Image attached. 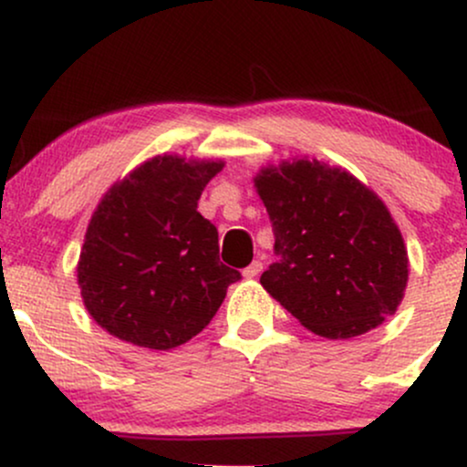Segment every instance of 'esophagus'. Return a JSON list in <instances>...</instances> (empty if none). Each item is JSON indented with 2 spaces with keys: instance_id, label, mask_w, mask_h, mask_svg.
<instances>
[{
  "instance_id": "1",
  "label": "esophagus",
  "mask_w": 467,
  "mask_h": 467,
  "mask_svg": "<svg viewBox=\"0 0 467 467\" xmlns=\"http://www.w3.org/2000/svg\"><path fill=\"white\" fill-rule=\"evenodd\" d=\"M261 270H264V264H261V261H252V264L244 270V276L245 278H254V276L261 275Z\"/></svg>"
}]
</instances>
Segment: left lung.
Segmentation results:
<instances>
[{
  "mask_svg": "<svg viewBox=\"0 0 467 467\" xmlns=\"http://www.w3.org/2000/svg\"><path fill=\"white\" fill-rule=\"evenodd\" d=\"M275 230L276 261L261 285L314 334L345 340L395 314L409 281L398 223L371 189L318 160L267 166L254 178Z\"/></svg>",
  "mask_w": 467,
  "mask_h": 467,
  "instance_id": "1",
  "label": "left lung"
}]
</instances>
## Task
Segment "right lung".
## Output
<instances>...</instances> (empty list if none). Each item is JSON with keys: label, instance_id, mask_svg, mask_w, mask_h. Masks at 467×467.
<instances>
[{"label": "right lung", "instance_id": "right-lung-1", "mask_svg": "<svg viewBox=\"0 0 467 467\" xmlns=\"http://www.w3.org/2000/svg\"><path fill=\"white\" fill-rule=\"evenodd\" d=\"M223 162L158 155L107 191L77 267L80 296L111 336L147 349L184 345L213 320L241 275L197 200Z\"/></svg>", "mask_w": 467, "mask_h": 467}]
</instances>
